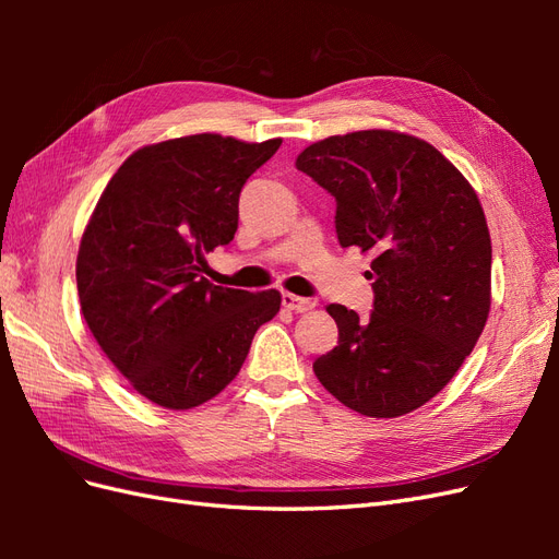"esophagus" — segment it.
I'll list each match as a JSON object with an SVG mask.
<instances>
[{
    "instance_id": "34e87169",
    "label": "esophagus",
    "mask_w": 559,
    "mask_h": 559,
    "mask_svg": "<svg viewBox=\"0 0 559 559\" xmlns=\"http://www.w3.org/2000/svg\"><path fill=\"white\" fill-rule=\"evenodd\" d=\"M282 306L286 310H294V312H310L314 308V300L300 298V296H294V294H282Z\"/></svg>"
}]
</instances>
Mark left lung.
<instances>
[{
    "mask_svg": "<svg viewBox=\"0 0 559 559\" xmlns=\"http://www.w3.org/2000/svg\"><path fill=\"white\" fill-rule=\"evenodd\" d=\"M335 198L343 247L373 251V312L329 306L337 345L312 364L347 408L399 417L431 401L476 347L492 302V242L473 186L429 142L333 134L296 158Z\"/></svg>",
    "mask_w": 559,
    "mask_h": 559,
    "instance_id": "8db88e82",
    "label": "left lung"
}]
</instances>
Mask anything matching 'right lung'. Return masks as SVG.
<instances>
[{
  "label": "right lung",
  "mask_w": 559,
  "mask_h": 559,
  "mask_svg": "<svg viewBox=\"0 0 559 559\" xmlns=\"http://www.w3.org/2000/svg\"><path fill=\"white\" fill-rule=\"evenodd\" d=\"M202 132L148 144L118 167L83 230L81 312L97 345L151 403L189 411L240 373L280 292L214 286L205 253L238 230L245 181L275 156Z\"/></svg>",
  "instance_id": "1"
}]
</instances>
